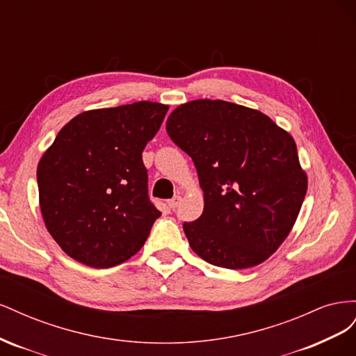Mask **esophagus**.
<instances>
[{"mask_svg":"<svg viewBox=\"0 0 356 356\" xmlns=\"http://www.w3.org/2000/svg\"><path fill=\"white\" fill-rule=\"evenodd\" d=\"M179 202H181V196H175V197H172L170 200H168V207L170 208V209H175L178 204H179Z\"/></svg>","mask_w":356,"mask_h":356,"instance_id":"obj_1","label":"esophagus"}]
</instances>
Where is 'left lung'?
<instances>
[{
	"label": "left lung",
	"mask_w": 356,
	"mask_h": 356,
	"mask_svg": "<svg viewBox=\"0 0 356 356\" xmlns=\"http://www.w3.org/2000/svg\"><path fill=\"white\" fill-rule=\"evenodd\" d=\"M166 131L193 159L203 190L202 215L184 222L191 250L232 270L266 261L307 191L294 138L261 111L221 99L181 104Z\"/></svg>",
	"instance_id": "8db88e82"
}]
</instances>
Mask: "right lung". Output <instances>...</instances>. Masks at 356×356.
<instances>
[{"mask_svg": "<svg viewBox=\"0 0 356 356\" xmlns=\"http://www.w3.org/2000/svg\"><path fill=\"white\" fill-rule=\"evenodd\" d=\"M168 110L165 104L139 101L84 111L41 156L42 220L74 260L106 268L144 246L161 212L148 200L143 152Z\"/></svg>", "mask_w": 356, "mask_h": 356, "instance_id": "1", "label": "right lung"}]
</instances>
